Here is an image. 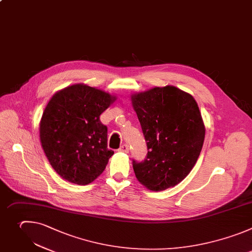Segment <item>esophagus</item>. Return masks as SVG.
Segmentation results:
<instances>
[{
  "label": "esophagus",
  "instance_id": "1",
  "mask_svg": "<svg viewBox=\"0 0 252 252\" xmlns=\"http://www.w3.org/2000/svg\"><path fill=\"white\" fill-rule=\"evenodd\" d=\"M119 152H123V153H128L129 152V147L127 144H123L119 149H118Z\"/></svg>",
  "mask_w": 252,
  "mask_h": 252
}]
</instances>
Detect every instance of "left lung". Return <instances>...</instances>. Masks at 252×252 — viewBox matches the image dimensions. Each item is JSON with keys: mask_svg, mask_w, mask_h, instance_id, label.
Segmentation results:
<instances>
[{"mask_svg": "<svg viewBox=\"0 0 252 252\" xmlns=\"http://www.w3.org/2000/svg\"><path fill=\"white\" fill-rule=\"evenodd\" d=\"M147 144L144 161L133 160L137 180L151 190L182 182L202 151L205 125L193 97L175 87H155L132 95Z\"/></svg>", "mask_w": 252, "mask_h": 252, "instance_id": "8db88e82", "label": "left lung"}]
</instances>
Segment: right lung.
Segmentation results:
<instances>
[{"instance_id": "1", "label": "right lung", "mask_w": 252, "mask_h": 252, "mask_svg": "<svg viewBox=\"0 0 252 252\" xmlns=\"http://www.w3.org/2000/svg\"><path fill=\"white\" fill-rule=\"evenodd\" d=\"M115 99L102 90L74 84L49 100L39 125L40 142L63 179L87 185L105 170L114 152L107 148V126L100 115Z\"/></svg>"}]
</instances>
